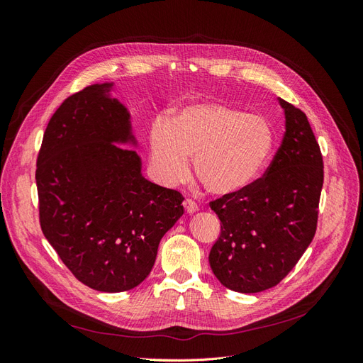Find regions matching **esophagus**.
Masks as SVG:
<instances>
[{
	"label": "esophagus",
	"instance_id": "esophagus-1",
	"mask_svg": "<svg viewBox=\"0 0 363 363\" xmlns=\"http://www.w3.org/2000/svg\"><path fill=\"white\" fill-rule=\"evenodd\" d=\"M183 206H184V211L188 212V213H194V212L199 211V204H196V203H195L194 200H191V199H186L184 203H183Z\"/></svg>",
	"mask_w": 363,
	"mask_h": 363
}]
</instances>
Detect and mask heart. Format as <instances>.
<instances>
[{"label":"heart","instance_id":"1","mask_svg":"<svg viewBox=\"0 0 363 363\" xmlns=\"http://www.w3.org/2000/svg\"><path fill=\"white\" fill-rule=\"evenodd\" d=\"M148 147L151 169L163 184L188 177L194 155V172L206 189L230 195L245 189L265 168L274 128L263 115L224 101H199L152 121Z\"/></svg>","mask_w":363,"mask_h":363}]
</instances>
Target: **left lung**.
<instances>
[{"instance_id": "left-lung-1", "label": "left lung", "mask_w": 363, "mask_h": 363, "mask_svg": "<svg viewBox=\"0 0 363 363\" xmlns=\"http://www.w3.org/2000/svg\"><path fill=\"white\" fill-rule=\"evenodd\" d=\"M280 104L286 131L265 174L208 203L221 221L208 263L225 288L242 294L279 284L316 232L323 155L306 113L281 98Z\"/></svg>"}]
</instances>
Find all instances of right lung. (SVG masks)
Instances as JSON below:
<instances>
[{"label":"right lung","instance_id":"add662e5","mask_svg":"<svg viewBox=\"0 0 363 363\" xmlns=\"http://www.w3.org/2000/svg\"><path fill=\"white\" fill-rule=\"evenodd\" d=\"M108 84L87 86L51 116L38 155L39 223L72 276L101 292L144 281L183 215L180 192L142 177L128 113Z\"/></svg>","mask_w":363,"mask_h":363}]
</instances>
